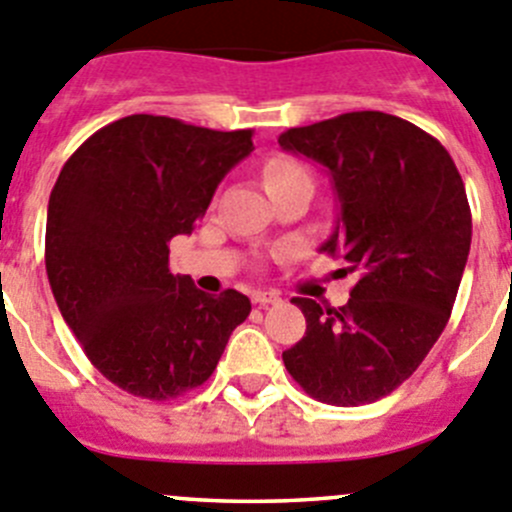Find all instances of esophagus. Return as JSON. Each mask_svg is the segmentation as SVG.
Returning <instances> with one entry per match:
<instances>
[{"mask_svg": "<svg viewBox=\"0 0 512 512\" xmlns=\"http://www.w3.org/2000/svg\"><path fill=\"white\" fill-rule=\"evenodd\" d=\"M282 297H280V292H265V290H260V292H255V295H252V302H255V305H260V307H267V305H277V302H280Z\"/></svg>", "mask_w": 512, "mask_h": 512, "instance_id": "obj_1", "label": "esophagus"}]
</instances>
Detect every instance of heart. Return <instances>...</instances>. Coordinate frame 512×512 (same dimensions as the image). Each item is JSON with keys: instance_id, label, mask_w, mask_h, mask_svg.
Masks as SVG:
<instances>
[{"instance_id": "b5f03b06", "label": "heart", "mask_w": 512, "mask_h": 512, "mask_svg": "<svg viewBox=\"0 0 512 512\" xmlns=\"http://www.w3.org/2000/svg\"><path fill=\"white\" fill-rule=\"evenodd\" d=\"M297 177H310V175H307L305 167H302L297 160H292V157H272V160L265 165L267 187L282 185V182L297 180Z\"/></svg>"}]
</instances>
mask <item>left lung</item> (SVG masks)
<instances>
[{"mask_svg": "<svg viewBox=\"0 0 512 512\" xmlns=\"http://www.w3.org/2000/svg\"><path fill=\"white\" fill-rule=\"evenodd\" d=\"M282 150L320 162L340 215L320 252L355 280L340 310L295 297L307 320L282 352L310 398L375 403L420 367L448 325L470 252L463 177L433 135L385 112H347L280 135Z\"/></svg>", "mask_w": 512, "mask_h": 512, "instance_id": "1", "label": "left lung"}]
</instances>
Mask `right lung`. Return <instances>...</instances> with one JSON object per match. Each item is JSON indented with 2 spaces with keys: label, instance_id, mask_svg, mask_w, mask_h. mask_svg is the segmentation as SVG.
I'll use <instances>...</instances> for the list:
<instances>
[{
  "label": "right lung",
  "instance_id": "add662e5",
  "mask_svg": "<svg viewBox=\"0 0 512 512\" xmlns=\"http://www.w3.org/2000/svg\"><path fill=\"white\" fill-rule=\"evenodd\" d=\"M252 130L217 132L130 114L94 132L57 177L44 262L52 295L94 367L135 398L170 400L215 372L250 297L197 290L170 272Z\"/></svg>",
  "mask_w": 512,
  "mask_h": 512
}]
</instances>
